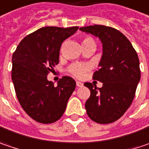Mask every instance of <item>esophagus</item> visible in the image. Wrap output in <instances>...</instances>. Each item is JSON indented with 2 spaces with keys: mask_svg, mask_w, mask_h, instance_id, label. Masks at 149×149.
<instances>
[{
  "mask_svg": "<svg viewBox=\"0 0 149 149\" xmlns=\"http://www.w3.org/2000/svg\"><path fill=\"white\" fill-rule=\"evenodd\" d=\"M76 84H77V87H82L83 85V83H81V82H79V81H77V82H76Z\"/></svg>",
  "mask_w": 149,
  "mask_h": 149,
  "instance_id": "obj_1",
  "label": "esophagus"
}]
</instances>
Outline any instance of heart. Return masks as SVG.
<instances>
[{"label": "heart", "instance_id": "heart-1", "mask_svg": "<svg viewBox=\"0 0 149 149\" xmlns=\"http://www.w3.org/2000/svg\"><path fill=\"white\" fill-rule=\"evenodd\" d=\"M82 45H94L95 46V41L90 36H84L82 40ZM88 67L85 65L82 64H74L70 67L69 72L71 74H72L77 77H82L85 72L87 71Z\"/></svg>", "mask_w": 149, "mask_h": 149}]
</instances>
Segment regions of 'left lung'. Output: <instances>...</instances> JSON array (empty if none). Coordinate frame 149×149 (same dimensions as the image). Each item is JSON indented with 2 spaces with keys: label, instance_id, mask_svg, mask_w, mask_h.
I'll return each instance as SVG.
<instances>
[{
  "label": "left lung",
  "instance_id": "left-lung-1",
  "mask_svg": "<svg viewBox=\"0 0 149 149\" xmlns=\"http://www.w3.org/2000/svg\"><path fill=\"white\" fill-rule=\"evenodd\" d=\"M79 29L98 37L103 45L100 69L93 77L103 86L98 88L92 83H84L90 90L85 109L93 121L112 123L124 115L134 99L141 77L139 59L131 42L114 28L93 25Z\"/></svg>",
  "mask_w": 149,
  "mask_h": 149
}]
</instances>
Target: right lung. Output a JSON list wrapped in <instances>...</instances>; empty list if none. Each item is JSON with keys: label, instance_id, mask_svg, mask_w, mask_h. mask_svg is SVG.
<instances>
[{"label": "right lung", "instance_id": "1", "mask_svg": "<svg viewBox=\"0 0 149 149\" xmlns=\"http://www.w3.org/2000/svg\"><path fill=\"white\" fill-rule=\"evenodd\" d=\"M78 27H44L26 36L13 55L12 80L24 111L34 120L49 124L62 116L76 82L63 77L56 87L47 75L59 63L62 42Z\"/></svg>", "mask_w": 149, "mask_h": 149}]
</instances>
